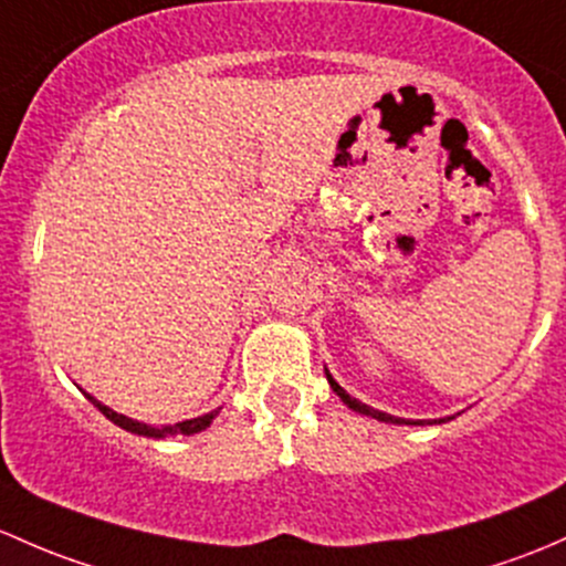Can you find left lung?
Wrapping results in <instances>:
<instances>
[{
    "mask_svg": "<svg viewBox=\"0 0 566 566\" xmlns=\"http://www.w3.org/2000/svg\"><path fill=\"white\" fill-rule=\"evenodd\" d=\"M328 382H331L333 392H336V396L342 398V401L347 403L349 409H355V412H360V415H368V418H374V420H382V423H396V426H403V423H409V420H403V418H392V415H388V412H379V409H371V407H366V403H360L358 398H353V396H349V392L344 390L342 385H338L336 379L331 377V374H328ZM418 423H426V420H418ZM428 423H431V420H428ZM433 423H437V420H433Z\"/></svg>",
    "mask_w": 566,
    "mask_h": 566,
    "instance_id": "obj_1",
    "label": "left lung"
}]
</instances>
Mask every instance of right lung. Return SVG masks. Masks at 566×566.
Returning a JSON list of instances; mask_svg holds the SVG:
<instances>
[{
	"label": "right lung",
	"mask_w": 566,
	"mask_h": 566,
	"mask_svg": "<svg viewBox=\"0 0 566 566\" xmlns=\"http://www.w3.org/2000/svg\"><path fill=\"white\" fill-rule=\"evenodd\" d=\"M86 398L94 403V407L99 409V412L105 415V418L111 420V423H116L118 428H124V431L143 433V437H165V433H184V437H189V433H198V431H203V428L211 426V420L219 415V409H213V412L200 415V418H192V420H184V423L165 426V428H151V426H146V423H138V420H129V418H124V415L113 412V409L103 407V403H99L97 398H92V396H86Z\"/></svg>",
	"instance_id": "right-lung-1"
}]
</instances>
